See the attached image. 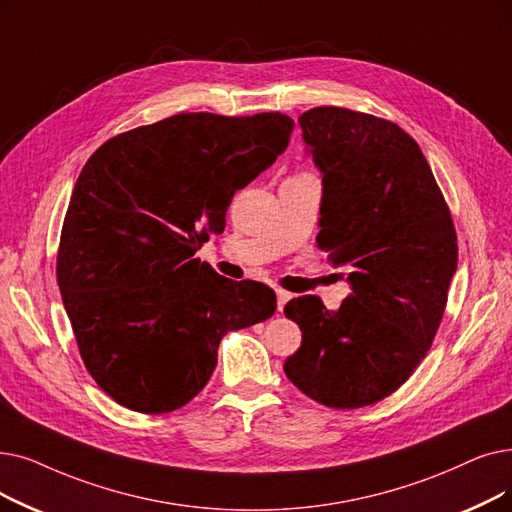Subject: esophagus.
I'll return each instance as SVG.
<instances>
[{"label": "esophagus", "instance_id": "esophagus-1", "mask_svg": "<svg viewBox=\"0 0 512 512\" xmlns=\"http://www.w3.org/2000/svg\"><path fill=\"white\" fill-rule=\"evenodd\" d=\"M276 297H278V311H282L284 309V305L288 303V301H291V293H286V291H282V288H278V291H276Z\"/></svg>", "mask_w": 512, "mask_h": 512}]
</instances>
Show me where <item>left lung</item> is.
Masks as SVG:
<instances>
[{"mask_svg": "<svg viewBox=\"0 0 512 512\" xmlns=\"http://www.w3.org/2000/svg\"><path fill=\"white\" fill-rule=\"evenodd\" d=\"M299 125L322 173L318 249L351 295L339 309L311 295L286 303L303 341L284 374L318 404L362 408L402 387L429 351L456 274V230L404 129L339 106L311 108Z\"/></svg>", "mask_w": 512, "mask_h": 512, "instance_id": "1", "label": "left lung"}]
</instances>
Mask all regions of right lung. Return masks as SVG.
<instances>
[{
	"label": "right lung",
	"mask_w": 512,
	"mask_h": 512,
	"mask_svg": "<svg viewBox=\"0 0 512 512\" xmlns=\"http://www.w3.org/2000/svg\"><path fill=\"white\" fill-rule=\"evenodd\" d=\"M293 127L280 113L175 115L108 140L81 169L56 274L85 368L117 404L186 406L226 332L276 311L272 288L219 276L194 253L224 232L232 196L274 165Z\"/></svg>",
	"instance_id": "right-lung-1"
}]
</instances>
